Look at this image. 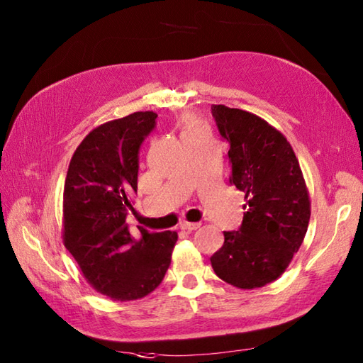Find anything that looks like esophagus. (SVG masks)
<instances>
[{
    "mask_svg": "<svg viewBox=\"0 0 363 363\" xmlns=\"http://www.w3.org/2000/svg\"><path fill=\"white\" fill-rule=\"evenodd\" d=\"M199 226H201V223H189V221H184L181 225V229L187 230V233H191V230H196Z\"/></svg>",
    "mask_w": 363,
    "mask_h": 363,
    "instance_id": "obj_1",
    "label": "esophagus"
}]
</instances>
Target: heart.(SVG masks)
Masks as SVG:
<instances>
[{
	"label": "heart",
	"instance_id": "obj_1",
	"mask_svg": "<svg viewBox=\"0 0 363 363\" xmlns=\"http://www.w3.org/2000/svg\"><path fill=\"white\" fill-rule=\"evenodd\" d=\"M184 135H189V134H194V133H198V130H201V125H198V123L194 120V118H186V121H184Z\"/></svg>",
	"mask_w": 363,
	"mask_h": 363
}]
</instances>
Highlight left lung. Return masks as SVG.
I'll return each mask as SVG.
<instances>
[{
    "label": "left lung",
    "instance_id": "obj_1",
    "mask_svg": "<svg viewBox=\"0 0 363 363\" xmlns=\"http://www.w3.org/2000/svg\"><path fill=\"white\" fill-rule=\"evenodd\" d=\"M221 137L229 143V182L245 191L242 226L225 233L211 257L215 274L237 289L276 281L303 243L311 198L291 145L257 115L212 106Z\"/></svg>",
    "mask_w": 363,
    "mask_h": 363
}]
</instances>
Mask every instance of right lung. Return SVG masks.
I'll return each instance as SVG.
<instances>
[{"label": "right lung", "mask_w": 363, "mask_h": 363, "mask_svg": "<svg viewBox=\"0 0 363 363\" xmlns=\"http://www.w3.org/2000/svg\"><path fill=\"white\" fill-rule=\"evenodd\" d=\"M157 113L134 112L107 121L76 148L64 187L62 238L87 282L115 301H133L159 287L172 264L174 230L129 233L138 151Z\"/></svg>", "instance_id": "add662e5"}]
</instances>
